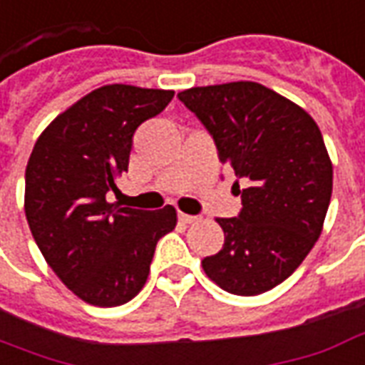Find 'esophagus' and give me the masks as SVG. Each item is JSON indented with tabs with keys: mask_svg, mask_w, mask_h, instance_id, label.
Here are the masks:
<instances>
[{
	"mask_svg": "<svg viewBox=\"0 0 365 365\" xmlns=\"http://www.w3.org/2000/svg\"><path fill=\"white\" fill-rule=\"evenodd\" d=\"M178 220H180L182 224H193L197 222L199 218L191 217V215H185V212H178Z\"/></svg>",
	"mask_w": 365,
	"mask_h": 365,
	"instance_id": "1",
	"label": "esophagus"
}]
</instances>
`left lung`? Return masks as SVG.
Here are the masks:
<instances>
[{"instance_id": "obj_1", "label": "left lung", "mask_w": 365, "mask_h": 365, "mask_svg": "<svg viewBox=\"0 0 365 365\" xmlns=\"http://www.w3.org/2000/svg\"><path fill=\"white\" fill-rule=\"evenodd\" d=\"M236 174L237 217L217 218L224 245L203 259L207 277L236 296H257L292 274L323 228L333 166L317 123L271 88L240 81L178 94ZM246 190H239V182Z\"/></svg>"}]
</instances>
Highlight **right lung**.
<instances>
[{
  "instance_id": "add662e5",
  "label": "right lung",
  "mask_w": 365,
  "mask_h": 365,
  "mask_svg": "<svg viewBox=\"0 0 365 365\" xmlns=\"http://www.w3.org/2000/svg\"><path fill=\"white\" fill-rule=\"evenodd\" d=\"M174 91L100 86L44 129L24 174V212L34 242L61 282L86 304L121 306L147 282L155 247L175 226L174 207L108 203L128 172L133 135Z\"/></svg>"
}]
</instances>
